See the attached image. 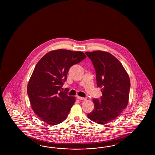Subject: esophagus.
Returning a JSON list of instances; mask_svg holds the SVG:
<instances>
[{"label":"esophagus","mask_w":155,"mask_h":155,"mask_svg":"<svg viewBox=\"0 0 155 155\" xmlns=\"http://www.w3.org/2000/svg\"><path fill=\"white\" fill-rule=\"evenodd\" d=\"M77 99H79L80 100H85V98H84V97H81V96H77Z\"/></svg>","instance_id":"1"}]
</instances>
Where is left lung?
Returning a JSON list of instances; mask_svg holds the SVG:
<instances>
[{
  "instance_id": "1",
  "label": "left lung",
  "mask_w": 155,
  "mask_h": 155,
  "mask_svg": "<svg viewBox=\"0 0 155 155\" xmlns=\"http://www.w3.org/2000/svg\"><path fill=\"white\" fill-rule=\"evenodd\" d=\"M96 71L97 86L101 88V99H94V109L87 114L92 121L105 124L116 119L129 102L130 80L119 60L103 51L86 52Z\"/></svg>"
}]
</instances>
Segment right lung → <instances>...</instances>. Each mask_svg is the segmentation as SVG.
<instances>
[{
  "label": "right lung",
  "mask_w": 155,
  "mask_h": 155,
  "mask_svg": "<svg viewBox=\"0 0 155 155\" xmlns=\"http://www.w3.org/2000/svg\"><path fill=\"white\" fill-rule=\"evenodd\" d=\"M86 57L81 51L58 49L47 53L37 63L27 92L34 112L43 121L55 125L66 119L75 97L61 89L70 68Z\"/></svg>",
  "instance_id": "add662e5"
}]
</instances>
